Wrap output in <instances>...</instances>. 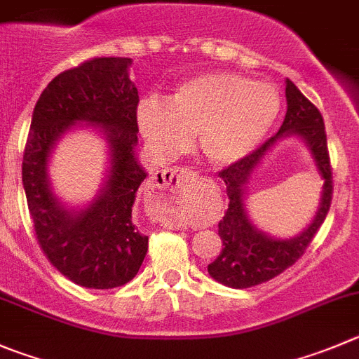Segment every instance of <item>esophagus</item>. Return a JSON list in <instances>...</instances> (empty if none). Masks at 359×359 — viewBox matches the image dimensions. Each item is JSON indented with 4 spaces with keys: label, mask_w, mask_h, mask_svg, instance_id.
I'll list each match as a JSON object with an SVG mask.
<instances>
[{
    "label": "esophagus",
    "mask_w": 359,
    "mask_h": 359,
    "mask_svg": "<svg viewBox=\"0 0 359 359\" xmlns=\"http://www.w3.org/2000/svg\"><path fill=\"white\" fill-rule=\"evenodd\" d=\"M193 177H195V173L187 168H170L157 173V175L154 177V186L177 191V189H182V187L186 186Z\"/></svg>",
    "instance_id": "1"
}]
</instances>
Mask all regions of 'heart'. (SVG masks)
Listing matches in <instances>:
<instances>
[{
    "mask_svg": "<svg viewBox=\"0 0 359 359\" xmlns=\"http://www.w3.org/2000/svg\"><path fill=\"white\" fill-rule=\"evenodd\" d=\"M280 113L271 85L232 72H210L177 86L166 99H143L138 126L152 152L172 157L195 134L196 149L214 166H230L260 145Z\"/></svg>",
    "mask_w": 359,
    "mask_h": 359,
    "instance_id": "obj_1",
    "label": "heart"
}]
</instances>
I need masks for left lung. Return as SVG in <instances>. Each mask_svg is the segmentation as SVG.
Masks as SVG:
<instances>
[{
  "instance_id": "8db88e82",
  "label": "left lung",
  "mask_w": 359,
  "mask_h": 359,
  "mask_svg": "<svg viewBox=\"0 0 359 359\" xmlns=\"http://www.w3.org/2000/svg\"><path fill=\"white\" fill-rule=\"evenodd\" d=\"M287 113L280 130L259 149L248 154L244 159L221 170L219 177L226 184L229 209L217 225V233L223 241V250L214 262L207 266L210 276L232 289H248L273 280L289 269L316 237L324 223L333 196L330 154H327L326 130L319 109L297 90L290 79L285 81ZM304 140L323 180L320 209L312 223L301 234L290 240H278L264 234L250 223L245 209V186L250 173L266 155V152L283 137Z\"/></svg>"
}]
</instances>
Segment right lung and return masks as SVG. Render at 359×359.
<instances>
[{"label": "right lung", "mask_w": 359, "mask_h": 359, "mask_svg": "<svg viewBox=\"0 0 359 359\" xmlns=\"http://www.w3.org/2000/svg\"><path fill=\"white\" fill-rule=\"evenodd\" d=\"M130 63L93 58L58 74L36 100L22 156V186L40 248L63 276L86 289L126 285L149 250V237L133 221L147 172L136 157L140 97ZM83 123L104 136L110 168L96 198L70 210L52 193L47 166L62 134Z\"/></svg>", "instance_id": "right-lung-1"}]
</instances>
